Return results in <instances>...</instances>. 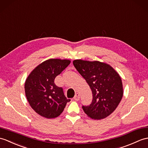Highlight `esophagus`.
<instances>
[{"label": "esophagus", "mask_w": 148, "mask_h": 148, "mask_svg": "<svg viewBox=\"0 0 148 148\" xmlns=\"http://www.w3.org/2000/svg\"><path fill=\"white\" fill-rule=\"evenodd\" d=\"M79 93H75V96H74V99H75V101H78V100H79V98H80V97H79Z\"/></svg>", "instance_id": "34e87169"}]
</instances>
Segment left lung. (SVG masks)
I'll use <instances>...</instances> for the list:
<instances>
[{"label": "left lung", "instance_id": "8db88e82", "mask_svg": "<svg viewBox=\"0 0 148 148\" xmlns=\"http://www.w3.org/2000/svg\"><path fill=\"white\" fill-rule=\"evenodd\" d=\"M73 64L92 91V102L82 106L84 112L92 119L106 118L114 112L122 98L121 76L110 65L99 61L75 60Z\"/></svg>", "mask_w": 148, "mask_h": 148}]
</instances>
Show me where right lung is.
I'll use <instances>...</instances> for the list:
<instances>
[{
    "label": "right lung",
    "mask_w": 148,
    "mask_h": 148,
    "mask_svg": "<svg viewBox=\"0 0 148 148\" xmlns=\"http://www.w3.org/2000/svg\"><path fill=\"white\" fill-rule=\"evenodd\" d=\"M69 60L50 58L38 65L25 81V90L27 101L38 114L47 119H53L64 111L67 102L62 88L54 82L55 78L69 65Z\"/></svg>",
    "instance_id": "add662e5"
}]
</instances>
